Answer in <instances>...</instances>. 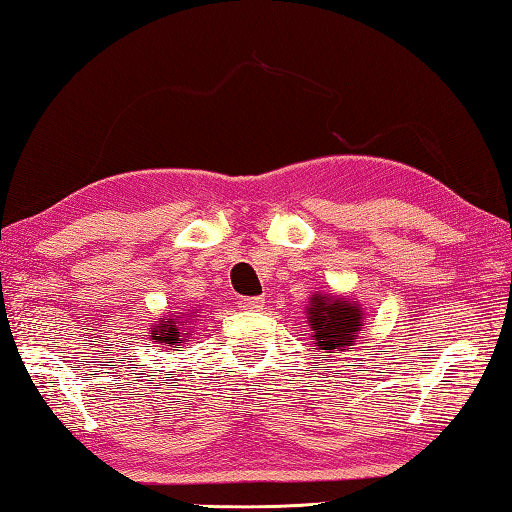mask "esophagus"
Instances as JSON below:
<instances>
[{
  "label": "esophagus",
  "mask_w": 512,
  "mask_h": 512,
  "mask_svg": "<svg viewBox=\"0 0 512 512\" xmlns=\"http://www.w3.org/2000/svg\"><path fill=\"white\" fill-rule=\"evenodd\" d=\"M266 299L264 297H244L239 299V308L242 310H262Z\"/></svg>",
  "instance_id": "obj_1"
}]
</instances>
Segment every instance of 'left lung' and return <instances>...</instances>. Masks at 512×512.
Returning <instances> with one entry per match:
<instances>
[{"mask_svg":"<svg viewBox=\"0 0 512 512\" xmlns=\"http://www.w3.org/2000/svg\"><path fill=\"white\" fill-rule=\"evenodd\" d=\"M308 323L312 328V350H319L323 361L350 352L363 325V308L358 301L339 295H312L308 301Z\"/></svg>","mask_w":512,"mask_h":512,"instance_id":"8db88e82","label":"left lung"}]
</instances>
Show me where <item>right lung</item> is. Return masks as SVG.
I'll list each match as a JSON object with an SVG mask.
<instances>
[{"label":"right lung","mask_w":512,"mask_h":512,"mask_svg":"<svg viewBox=\"0 0 512 512\" xmlns=\"http://www.w3.org/2000/svg\"><path fill=\"white\" fill-rule=\"evenodd\" d=\"M189 323V321H187ZM184 314H180V317H165L162 321H156V325H151V339H154V343H160L162 347H176L180 343H187L189 339V332L187 328H184Z\"/></svg>","instance_id":"obj_1"}]
</instances>
